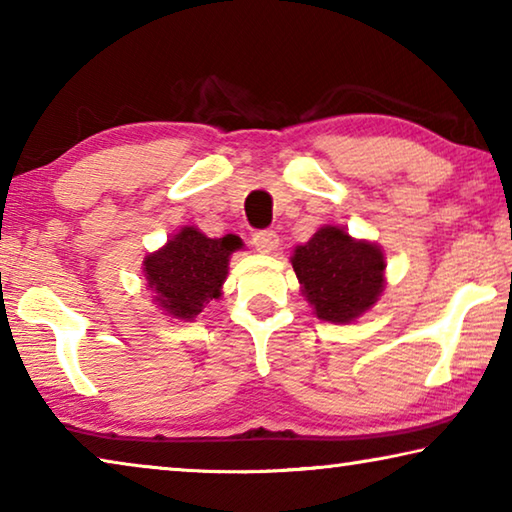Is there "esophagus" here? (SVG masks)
<instances>
[{
    "label": "esophagus",
    "mask_w": 512,
    "mask_h": 512,
    "mask_svg": "<svg viewBox=\"0 0 512 512\" xmlns=\"http://www.w3.org/2000/svg\"><path fill=\"white\" fill-rule=\"evenodd\" d=\"M253 244L262 255H271L273 250L280 246V237L273 230H259L253 235Z\"/></svg>",
    "instance_id": "34e87169"
}]
</instances>
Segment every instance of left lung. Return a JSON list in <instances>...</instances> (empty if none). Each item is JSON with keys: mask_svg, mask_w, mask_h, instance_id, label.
Listing matches in <instances>:
<instances>
[{"mask_svg": "<svg viewBox=\"0 0 512 512\" xmlns=\"http://www.w3.org/2000/svg\"><path fill=\"white\" fill-rule=\"evenodd\" d=\"M291 266L314 314L336 325L370 311L386 287L384 250L350 237L341 225H323L307 244L293 248Z\"/></svg>", "mask_w": 512, "mask_h": 512, "instance_id": "8db88e82", "label": "left lung"}]
</instances>
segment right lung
Listing matches in <instances>:
<instances>
[{"label": "right lung", "instance_id": "1", "mask_svg": "<svg viewBox=\"0 0 512 512\" xmlns=\"http://www.w3.org/2000/svg\"><path fill=\"white\" fill-rule=\"evenodd\" d=\"M244 246L237 235L212 239L196 225H183L162 248L144 257L142 275L153 305L164 316L194 320L223 296L230 255Z\"/></svg>", "mask_w": 512, "mask_h": 512}]
</instances>
